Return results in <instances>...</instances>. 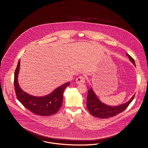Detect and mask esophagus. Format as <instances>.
<instances>
[{"mask_svg":"<svg viewBox=\"0 0 148 148\" xmlns=\"http://www.w3.org/2000/svg\"><path fill=\"white\" fill-rule=\"evenodd\" d=\"M76 83L78 84H84L85 83V77L83 76H79L76 79Z\"/></svg>","mask_w":148,"mask_h":148,"instance_id":"1","label":"esophagus"}]
</instances>
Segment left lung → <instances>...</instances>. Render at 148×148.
<instances>
[{
    "label": "left lung",
    "instance_id": "obj_1",
    "mask_svg": "<svg viewBox=\"0 0 148 148\" xmlns=\"http://www.w3.org/2000/svg\"><path fill=\"white\" fill-rule=\"evenodd\" d=\"M127 56L129 57L130 61L135 66V63L134 59L128 54L126 53ZM135 94L133 97L130 99L127 103L116 106H112L106 105L103 103L96 94L93 91L92 88H90L88 92L87 97V108L89 112L92 116L99 118L100 119H105L114 116L117 114L123 112L127 107L130 104L134 98Z\"/></svg>",
    "mask_w": 148,
    "mask_h": 148
}]
</instances>
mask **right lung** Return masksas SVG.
I'll return each mask as SVG.
<instances>
[{"label":"right lung","mask_w":148,"mask_h":148,"mask_svg":"<svg viewBox=\"0 0 148 148\" xmlns=\"http://www.w3.org/2000/svg\"><path fill=\"white\" fill-rule=\"evenodd\" d=\"M20 62L14 73V84L16 98L22 105L31 112L40 116H50L56 113L62 106L63 100V92L70 85V82L65 83L57 88L50 94L43 97L30 95L24 92L19 86L18 77L19 71Z\"/></svg>","instance_id":"1"}]
</instances>
